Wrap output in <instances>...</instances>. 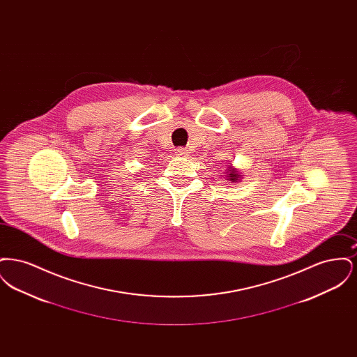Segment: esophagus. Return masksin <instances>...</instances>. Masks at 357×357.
I'll return each mask as SVG.
<instances>
[{"label":"esophagus","instance_id":"esophagus-1","mask_svg":"<svg viewBox=\"0 0 357 357\" xmlns=\"http://www.w3.org/2000/svg\"><path fill=\"white\" fill-rule=\"evenodd\" d=\"M176 155H178V156H187L188 151H187L186 149H178V150H176Z\"/></svg>","mask_w":357,"mask_h":357}]
</instances>
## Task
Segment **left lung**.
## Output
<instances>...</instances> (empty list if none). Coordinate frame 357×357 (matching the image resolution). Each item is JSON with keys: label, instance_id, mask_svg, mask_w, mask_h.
<instances>
[{"label": "left lung", "instance_id": "left-lung-1", "mask_svg": "<svg viewBox=\"0 0 357 357\" xmlns=\"http://www.w3.org/2000/svg\"><path fill=\"white\" fill-rule=\"evenodd\" d=\"M227 181H230V182H237L239 181V178H241V175H239V172L237 170H234L231 166H229L227 167Z\"/></svg>", "mask_w": 357, "mask_h": 357}]
</instances>
